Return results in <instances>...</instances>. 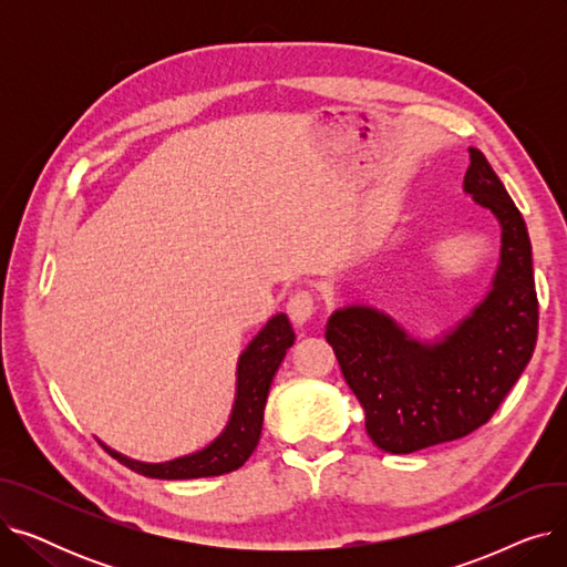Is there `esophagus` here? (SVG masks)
Here are the masks:
<instances>
[{"instance_id":"1","label":"esophagus","mask_w":567,"mask_h":567,"mask_svg":"<svg viewBox=\"0 0 567 567\" xmlns=\"http://www.w3.org/2000/svg\"><path fill=\"white\" fill-rule=\"evenodd\" d=\"M317 310L315 296L308 289H296L287 301V315L293 321V326H303Z\"/></svg>"}]
</instances>
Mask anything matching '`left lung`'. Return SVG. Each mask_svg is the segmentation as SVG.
Masks as SVG:
<instances>
[{
	"label": "left lung",
	"instance_id": "obj_1",
	"mask_svg": "<svg viewBox=\"0 0 567 567\" xmlns=\"http://www.w3.org/2000/svg\"><path fill=\"white\" fill-rule=\"evenodd\" d=\"M464 193L501 227V259L485 299L427 342L372 306H344L326 323L344 381L374 445L406 455L485 425L528 365L538 340L530 238L519 208L478 148Z\"/></svg>",
	"mask_w": 567,
	"mask_h": 567
}]
</instances>
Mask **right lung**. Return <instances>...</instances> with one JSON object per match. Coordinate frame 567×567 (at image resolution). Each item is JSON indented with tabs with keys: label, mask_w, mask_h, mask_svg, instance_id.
I'll use <instances>...</instances> for the list:
<instances>
[{
	"label": "right lung",
	"mask_w": 567,
	"mask_h": 567,
	"mask_svg": "<svg viewBox=\"0 0 567 567\" xmlns=\"http://www.w3.org/2000/svg\"><path fill=\"white\" fill-rule=\"evenodd\" d=\"M296 336L285 312L266 321L264 329L252 338V342L238 355L236 365V395L225 430L206 445V449L176 457L169 462H137L122 453H116L103 441V449L124 466L146 478L161 481H190L208 478V475H223L244 466L259 443L264 406L271 381L285 359L287 349L293 344Z\"/></svg>",
	"instance_id": "right-lung-1"
}]
</instances>
